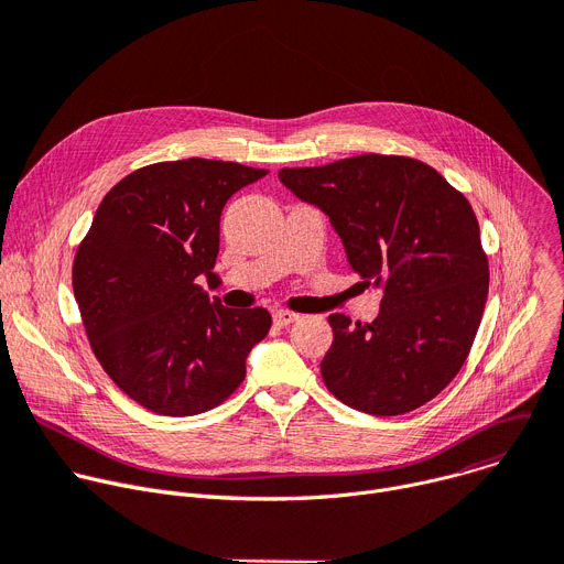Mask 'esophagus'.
<instances>
[{
  "mask_svg": "<svg viewBox=\"0 0 564 564\" xmlns=\"http://www.w3.org/2000/svg\"><path fill=\"white\" fill-rule=\"evenodd\" d=\"M296 319H299V315H294L290 311H276L274 313V326H279V328H285V326H290Z\"/></svg>",
  "mask_w": 564,
  "mask_h": 564,
  "instance_id": "1",
  "label": "esophagus"
}]
</instances>
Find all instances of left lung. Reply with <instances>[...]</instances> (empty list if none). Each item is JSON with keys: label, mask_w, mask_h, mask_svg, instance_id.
Returning a JSON list of instances; mask_svg holds the SVG:
<instances>
[{"label": "left lung", "mask_w": 564, "mask_h": 564, "mask_svg": "<svg viewBox=\"0 0 564 564\" xmlns=\"http://www.w3.org/2000/svg\"><path fill=\"white\" fill-rule=\"evenodd\" d=\"M279 180L317 204L350 268L384 292L371 324L328 317V391L373 416H400L436 398L464 367L488 296V256L466 195L400 155L281 169Z\"/></svg>", "instance_id": "8db88e82"}]
</instances>
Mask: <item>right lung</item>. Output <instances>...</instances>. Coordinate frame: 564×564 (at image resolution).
<instances>
[{"label": "right lung", "instance_id": "1", "mask_svg": "<svg viewBox=\"0 0 564 564\" xmlns=\"http://www.w3.org/2000/svg\"><path fill=\"white\" fill-rule=\"evenodd\" d=\"M265 175L220 160L160 162L126 175L98 204L76 249L74 296L96 360L150 412L218 406L270 333L265 308H225L197 283L216 279L227 199Z\"/></svg>", "mask_w": 564, "mask_h": 564}]
</instances>
